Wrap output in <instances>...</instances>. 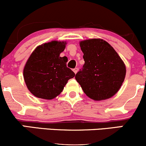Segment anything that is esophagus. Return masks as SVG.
Instances as JSON below:
<instances>
[{
	"label": "esophagus",
	"mask_w": 146,
	"mask_h": 146,
	"mask_svg": "<svg viewBox=\"0 0 146 146\" xmlns=\"http://www.w3.org/2000/svg\"><path fill=\"white\" fill-rule=\"evenodd\" d=\"M73 72H74V73H75V74H76V73H78V68H75L73 70Z\"/></svg>",
	"instance_id": "34e87169"
}]
</instances>
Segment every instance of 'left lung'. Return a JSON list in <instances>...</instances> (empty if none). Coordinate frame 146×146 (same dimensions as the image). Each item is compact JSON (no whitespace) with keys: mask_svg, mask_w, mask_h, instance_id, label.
Returning <instances> with one entry per match:
<instances>
[{"mask_svg":"<svg viewBox=\"0 0 146 146\" xmlns=\"http://www.w3.org/2000/svg\"><path fill=\"white\" fill-rule=\"evenodd\" d=\"M80 46L84 64L75 80L85 94L95 101L112 98L124 81L123 61L111 45L100 38L80 41Z\"/></svg>","mask_w":146,"mask_h":146,"instance_id":"1","label":"left lung"}]
</instances>
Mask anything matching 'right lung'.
I'll use <instances>...</instances> for the list:
<instances>
[{
  "instance_id": "1",
  "label": "right lung",
  "mask_w": 146,
  "mask_h": 146,
  "mask_svg": "<svg viewBox=\"0 0 146 146\" xmlns=\"http://www.w3.org/2000/svg\"><path fill=\"white\" fill-rule=\"evenodd\" d=\"M66 42L53 40L39 45L28 58L23 77L28 90L35 97L52 100L62 92L68 80L75 74L66 67L68 58L60 55Z\"/></svg>"
}]
</instances>
